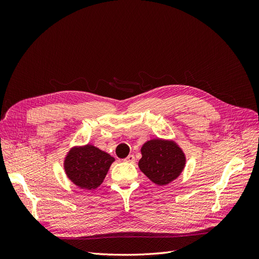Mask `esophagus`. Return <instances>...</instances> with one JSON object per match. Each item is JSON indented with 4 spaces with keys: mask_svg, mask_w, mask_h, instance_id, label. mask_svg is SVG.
<instances>
[{
    "mask_svg": "<svg viewBox=\"0 0 259 259\" xmlns=\"http://www.w3.org/2000/svg\"><path fill=\"white\" fill-rule=\"evenodd\" d=\"M125 162H128V163H134L135 162V156L133 154H130L126 159H125Z\"/></svg>",
    "mask_w": 259,
    "mask_h": 259,
    "instance_id": "esophagus-1",
    "label": "esophagus"
}]
</instances>
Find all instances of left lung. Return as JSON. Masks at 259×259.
I'll return each mask as SVG.
<instances>
[{"label":"left lung","instance_id":"8db88e82","mask_svg":"<svg viewBox=\"0 0 259 259\" xmlns=\"http://www.w3.org/2000/svg\"><path fill=\"white\" fill-rule=\"evenodd\" d=\"M142 154L138 166L156 185L164 186L173 182L185 167L184 152L169 140L152 139L147 142L142 148Z\"/></svg>","mask_w":259,"mask_h":259}]
</instances>
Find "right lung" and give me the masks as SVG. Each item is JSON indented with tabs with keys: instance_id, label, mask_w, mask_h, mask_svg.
<instances>
[{
	"instance_id": "add662e5",
	"label": "right lung",
	"mask_w": 259,
	"mask_h": 259,
	"mask_svg": "<svg viewBox=\"0 0 259 259\" xmlns=\"http://www.w3.org/2000/svg\"><path fill=\"white\" fill-rule=\"evenodd\" d=\"M113 161L110 154L92 145L73 148L66 156V174L82 189H96L104 182Z\"/></svg>"
}]
</instances>
